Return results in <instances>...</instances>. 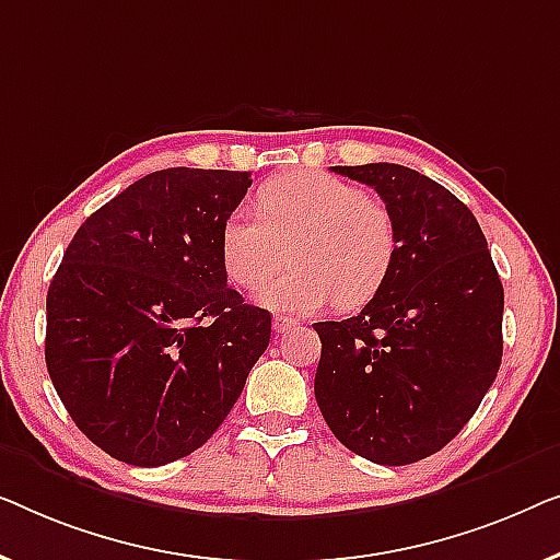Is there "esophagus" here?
<instances>
[{
	"label": "esophagus",
	"mask_w": 560,
	"mask_h": 560,
	"mask_svg": "<svg viewBox=\"0 0 560 560\" xmlns=\"http://www.w3.org/2000/svg\"><path fill=\"white\" fill-rule=\"evenodd\" d=\"M296 325H299V322L294 317H281V314H277V317H273V329H277L279 335L289 332V329H294Z\"/></svg>",
	"instance_id": "1"
}]
</instances>
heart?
Listing matches in <instances>:
<instances>
[{
	"instance_id": "obj_1",
	"label": "heart",
	"mask_w": 560,
	"mask_h": 560,
	"mask_svg": "<svg viewBox=\"0 0 560 560\" xmlns=\"http://www.w3.org/2000/svg\"><path fill=\"white\" fill-rule=\"evenodd\" d=\"M256 210L235 208L220 228L228 279L256 289L291 254V269L258 291L269 310L310 314L335 299L358 310L385 287L398 258V225L362 187L319 172H289L258 190Z\"/></svg>"
}]
</instances>
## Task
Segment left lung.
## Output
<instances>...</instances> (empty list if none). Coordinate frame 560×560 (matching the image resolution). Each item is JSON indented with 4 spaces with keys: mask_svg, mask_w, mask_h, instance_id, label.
I'll use <instances>...</instances> for the list:
<instances>
[{
    "mask_svg": "<svg viewBox=\"0 0 560 560\" xmlns=\"http://www.w3.org/2000/svg\"><path fill=\"white\" fill-rule=\"evenodd\" d=\"M381 195L398 225L388 281L355 317L317 322L314 396L350 452L404 467L464 429L502 362V281L477 218L404 164L332 167Z\"/></svg>",
    "mask_w": 560,
    "mask_h": 560,
    "instance_id": "obj_1",
    "label": "left lung"
}]
</instances>
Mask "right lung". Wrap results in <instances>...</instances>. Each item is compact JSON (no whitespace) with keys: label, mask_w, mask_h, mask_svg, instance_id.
I'll return each instance as SVG.
<instances>
[{"label":"right lung","mask_w":560,"mask_h":560,"mask_svg":"<svg viewBox=\"0 0 560 560\" xmlns=\"http://www.w3.org/2000/svg\"><path fill=\"white\" fill-rule=\"evenodd\" d=\"M250 172L137 179L70 241L47 289L45 362L75 427L114 459L162 467L208 441L271 340L228 287L220 228Z\"/></svg>","instance_id":"obj_1"}]
</instances>
